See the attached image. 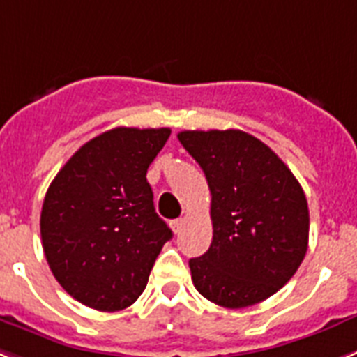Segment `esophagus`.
<instances>
[{"mask_svg": "<svg viewBox=\"0 0 357 357\" xmlns=\"http://www.w3.org/2000/svg\"><path fill=\"white\" fill-rule=\"evenodd\" d=\"M183 225H185V221H183V219H176V221L170 222V228H172V231H174L176 235H179L183 230Z\"/></svg>", "mask_w": 357, "mask_h": 357, "instance_id": "34e87169", "label": "esophagus"}]
</instances>
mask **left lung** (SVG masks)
<instances>
[{
	"mask_svg": "<svg viewBox=\"0 0 357 357\" xmlns=\"http://www.w3.org/2000/svg\"><path fill=\"white\" fill-rule=\"evenodd\" d=\"M178 140L212 194V244L188 260L194 286L228 309L269 298L307 252L309 208L300 183L268 145L238 129L181 131Z\"/></svg>",
	"mask_w": 357,
	"mask_h": 357,
	"instance_id": "obj_1",
	"label": "left lung"
}]
</instances>
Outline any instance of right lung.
<instances>
[{
    "instance_id": "1",
    "label": "right lung",
    "mask_w": 357,
    "mask_h": 357,
    "mask_svg": "<svg viewBox=\"0 0 357 357\" xmlns=\"http://www.w3.org/2000/svg\"><path fill=\"white\" fill-rule=\"evenodd\" d=\"M169 136L167 127H114L82 145L48 187L43 250L63 289L88 307L135 303L172 237L145 178Z\"/></svg>"
}]
</instances>
